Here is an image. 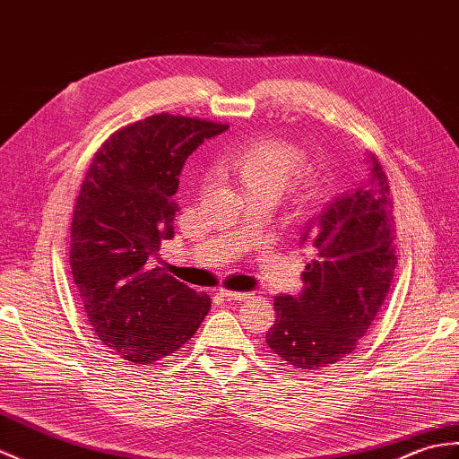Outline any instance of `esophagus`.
<instances>
[{"instance_id": "34e87169", "label": "esophagus", "mask_w": 459, "mask_h": 459, "mask_svg": "<svg viewBox=\"0 0 459 459\" xmlns=\"http://www.w3.org/2000/svg\"><path fill=\"white\" fill-rule=\"evenodd\" d=\"M219 295L225 297V299H229V301H242V299H250L252 293H247V291H232V290H225V287H221Z\"/></svg>"}]
</instances>
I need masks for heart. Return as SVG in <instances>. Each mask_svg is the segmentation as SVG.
Returning a JSON list of instances; mask_svg holds the SVG:
<instances>
[{"label":"heart","instance_id":"b5f03b06","mask_svg":"<svg viewBox=\"0 0 459 459\" xmlns=\"http://www.w3.org/2000/svg\"><path fill=\"white\" fill-rule=\"evenodd\" d=\"M305 154L281 138H258L222 154L219 172L227 174L247 191V195L278 197L290 191L295 204L315 205L323 197V181L313 172L301 169Z\"/></svg>","mask_w":459,"mask_h":459}]
</instances>
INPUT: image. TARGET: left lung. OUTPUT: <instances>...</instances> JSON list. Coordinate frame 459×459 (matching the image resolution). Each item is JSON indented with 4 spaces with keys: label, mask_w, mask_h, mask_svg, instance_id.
I'll use <instances>...</instances> for the list:
<instances>
[{
    "label": "left lung",
    "mask_w": 459,
    "mask_h": 459,
    "mask_svg": "<svg viewBox=\"0 0 459 459\" xmlns=\"http://www.w3.org/2000/svg\"><path fill=\"white\" fill-rule=\"evenodd\" d=\"M371 179L307 227L311 247L299 297H275L265 342L297 369H323L358 348L385 301L397 268L389 181L371 154Z\"/></svg>",
    "instance_id": "obj_1"
}]
</instances>
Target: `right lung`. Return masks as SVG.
<instances>
[{
  "label": "right lung",
  "mask_w": 459,
  "mask_h": 459,
  "mask_svg": "<svg viewBox=\"0 0 459 459\" xmlns=\"http://www.w3.org/2000/svg\"><path fill=\"white\" fill-rule=\"evenodd\" d=\"M227 123L158 113L115 131L82 181L70 268L88 323L133 366L172 356L195 334L211 297L151 265L174 237V194L187 156Z\"/></svg>",
  "instance_id": "obj_1"
}]
</instances>
